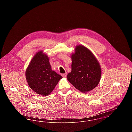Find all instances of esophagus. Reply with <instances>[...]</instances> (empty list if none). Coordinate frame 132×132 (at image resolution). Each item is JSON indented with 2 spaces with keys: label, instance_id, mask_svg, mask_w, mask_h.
<instances>
[{
  "label": "esophagus",
  "instance_id": "esophagus-1",
  "mask_svg": "<svg viewBox=\"0 0 132 132\" xmlns=\"http://www.w3.org/2000/svg\"><path fill=\"white\" fill-rule=\"evenodd\" d=\"M67 73H65V74H62V77H64V78L66 77H67Z\"/></svg>",
  "mask_w": 132,
  "mask_h": 132
}]
</instances>
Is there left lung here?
<instances>
[{"mask_svg":"<svg viewBox=\"0 0 132 132\" xmlns=\"http://www.w3.org/2000/svg\"><path fill=\"white\" fill-rule=\"evenodd\" d=\"M71 58L72 71L67 75L68 80L82 93L93 89L101 77V68L95 57L85 47L78 45Z\"/></svg>","mask_w":132,"mask_h":132,"instance_id":"1","label":"left lung"}]
</instances>
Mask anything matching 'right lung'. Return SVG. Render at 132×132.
I'll return each mask as SVG.
<instances>
[{"mask_svg": "<svg viewBox=\"0 0 132 132\" xmlns=\"http://www.w3.org/2000/svg\"><path fill=\"white\" fill-rule=\"evenodd\" d=\"M25 76L30 88L37 94L44 96L50 94L62 78L52 70L49 57L42 51L38 52L31 60Z\"/></svg>", "mask_w": 132, "mask_h": 132, "instance_id": "1", "label": "right lung"}]
</instances>
